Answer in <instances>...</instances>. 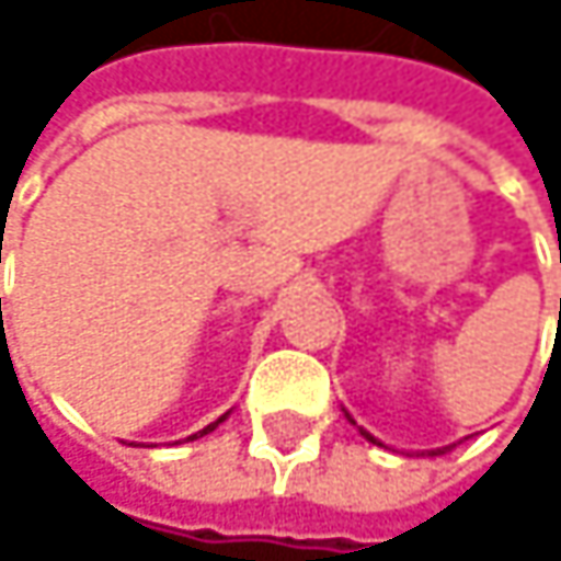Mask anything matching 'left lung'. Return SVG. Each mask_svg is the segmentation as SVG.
<instances>
[{"instance_id": "8db88e82", "label": "left lung", "mask_w": 561, "mask_h": 561, "mask_svg": "<svg viewBox=\"0 0 561 561\" xmlns=\"http://www.w3.org/2000/svg\"><path fill=\"white\" fill-rule=\"evenodd\" d=\"M363 434H366V431H363ZM366 437H370V434H366ZM370 440H374V437H370ZM431 455H437V450H431Z\"/></svg>"}]
</instances>
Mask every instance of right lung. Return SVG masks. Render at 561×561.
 <instances>
[{
  "label": "right lung",
  "instance_id": "add662e5",
  "mask_svg": "<svg viewBox=\"0 0 561 561\" xmlns=\"http://www.w3.org/2000/svg\"><path fill=\"white\" fill-rule=\"evenodd\" d=\"M215 424H218V421H215ZM215 424H208V427H205V431H202V434H208V431H215Z\"/></svg>",
  "mask_w": 561,
  "mask_h": 561
}]
</instances>
